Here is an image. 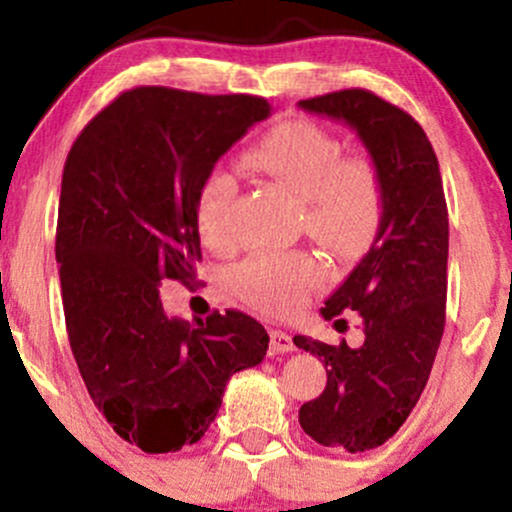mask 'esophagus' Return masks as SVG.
<instances>
[{"mask_svg": "<svg viewBox=\"0 0 512 512\" xmlns=\"http://www.w3.org/2000/svg\"><path fill=\"white\" fill-rule=\"evenodd\" d=\"M269 349H272L274 354H286V351H293L291 334H286L281 330H269Z\"/></svg>", "mask_w": 512, "mask_h": 512, "instance_id": "1", "label": "esophagus"}]
</instances>
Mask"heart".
Masks as SVG:
<instances>
[{
    "instance_id": "obj_1",
    "label": "heart",
    "mask_w": 512,
    "mask_h": 512,
    "mask_svg": "<svg viewBox=\"0 0 512 512\" xmlns=\"http://www.w3.org/2000/svg\"><path fill=\"white\" fill-rule=\"evenodd\" d=\"M243 163L298 197L308 236L337 255L368 248L383 219L385 185L378 163L366 154H342L334 134L308 120H286L243 154ZM238 182L214 170L197 190L199 236L211 248L233 243L231 211ZM322 274L305 252H260L233 269L236 296L267 315H293L308 303Z\"/></svg>"
}]
</instances>
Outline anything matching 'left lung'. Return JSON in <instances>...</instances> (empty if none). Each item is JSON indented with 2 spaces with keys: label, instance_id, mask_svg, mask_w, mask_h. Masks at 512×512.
I'll return each mask as SVG.
<instances>
[{
  "label": "left lung",
  "instance_id": "left-lung-1",
  "mask_svg": "<svg viewBox=\"0 0 512 512\" xmlns=\"http://www.w3.org/2000/svg\"><path fill=\"white\" fill-rule=\"evenodd\" d=\"M298 105L356 129L385 185L375 243L322 308L325 320L356 310L363 344L351 349L346 339L332 346L293 337L327 370L322 395L298 409L303 431L325 448L366 452L407 421L436 361L448 296V204L436 151L402 108L366 88Z\"/></svg>",
  "mask_w": 512,
  "mask_h": 512
}]
</instances>
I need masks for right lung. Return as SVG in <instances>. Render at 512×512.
<instances>
[{"mask_svg": "<svg viewBox=\"0 0 512 512\" xmlns=\"http://www.w3.org/2000/svg\"><path fill=\"white\" fill-rule=\"evenodd\" d=\"M269 110L245 93L137 86L81 129L64 163L55 257L69 346L93 404L149 455L195 445L228 378L267 354L255 317H168L158 284H195L199 185Z\"/></svg>", "mask_w": 512, "mask_h": 512, "instance_id": "add662e5", "label": "right lung"}]
</instances>
